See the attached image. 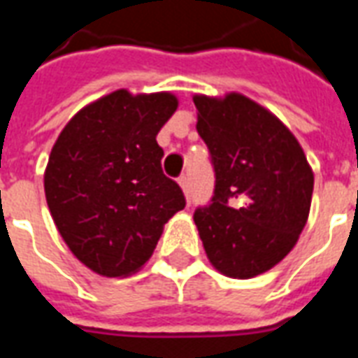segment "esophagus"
<instances>
[{
	"label": "esophagus",
	"mask_w": 358,
	"mask_h": 358,
	"mask_svg": "<svg viewBox=\"0 0 358 358\" xmlns=\"http://www.w3.org/2000/svg\"><path fill=\"white\" fill-rule=\"evenodd\" d=\"M178 184H180V187H182L184 195H186L187 199H189V180H187V176H180Z\"/></svg>",
	"instance_id": "1"
}]
</instances>
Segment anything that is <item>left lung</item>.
Here are the masks:
<instances>
[{"instance_id":"left-lung-1","label":"left lung","mask_w":358,"mask_h":358,"mask_svg":"<svg viewBox=\"0 0 358 358\" xmlns=\"http://www.w3.org/2000/svg\"><path fill=\"white\" fill-rule=\"evenodd\" d=\"M213 157V203L194 215L209 263L228 278L268 272L307 224L315 172L292 130L248 95H194Z\"/></svg>"}]
</instances>
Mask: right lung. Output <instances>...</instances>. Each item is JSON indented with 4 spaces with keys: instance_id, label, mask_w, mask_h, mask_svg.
I'll return each instance as SVG.
<instances>
[{
    "instance_id": "obj_1",
    "label": "right lung",
    "mask_w": 358,
    "mask_h": 358,
    "mask_svg": "<svg viewBox=\"0 0 358 358\" xmlns=\"http://www.w3.org/2000/svg\"><path fill=\"white\" fill-rule=\"evenodd\" d=\"M176 109L172 92L115 90L82 107L51 148L43 172L51 217L71 253L99 276L138 272L186 205L161 171L157 143Z\"/></svg>"
}]
</instances>
